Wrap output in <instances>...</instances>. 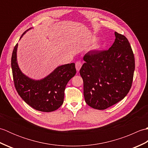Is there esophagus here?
Instances as JSON below:
<instances>
[{
	"label": "esophagus",
	"mask_w": 148,
	"mask_h": 148,
	"mask_svg": "<svg viewBox=\"0 0 148 148\" xmlns=\"http://www.w3.org/2000/svg\"><path fill=\"white\" fill-rule=\"evenodd\" d=\"M82 67V62L80 61H77L76 62V69L77 71H79L80 69Z\"/></svg>",
	"instance_id": "esophagus-1"
}]
</instances>
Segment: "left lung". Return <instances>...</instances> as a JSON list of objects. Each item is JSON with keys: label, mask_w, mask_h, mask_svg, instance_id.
<instances>
[{"label": "left lung", "mask_w": 148, "mask_h": 148, "mask_svg": "<svg viewBox=\"0 0 148 148\" xmlns=\"http://www.w3.org/2000/svg\"><path fill=\"white\" fill-rule=\"evenodd\" d=\"M116 39L108 50L88 51L79 72L83 80L85 102L103 110L125 98L132 87L135 58L130 42L115 32Z\"/></svg>", "instance_id": "left-lung-1"}]
</instances>
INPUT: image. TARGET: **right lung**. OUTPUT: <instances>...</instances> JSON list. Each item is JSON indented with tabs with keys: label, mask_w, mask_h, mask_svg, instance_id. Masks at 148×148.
<instances>
[{
	"label": "right lung",
	"mask_w": 148,
	"mask_h": 148,
	"mask_svg": "<svg viewBox=\"0 0 148 148\" xmlns=\"http://www.w3.org/2000/svg\"><path fill=\"white\" fill-rule=\"evenodd\" d=\"M17 47L18 44L12 51L11 68L18 95L27 104L37 111L51 112L58 109L64 102L66 85L76 73L75 64L72 63L60 66L45 79L34 81L22 74L19 69L16 62Z\"/></svg>",
	"instance_id": "1"
}]
</instances>
